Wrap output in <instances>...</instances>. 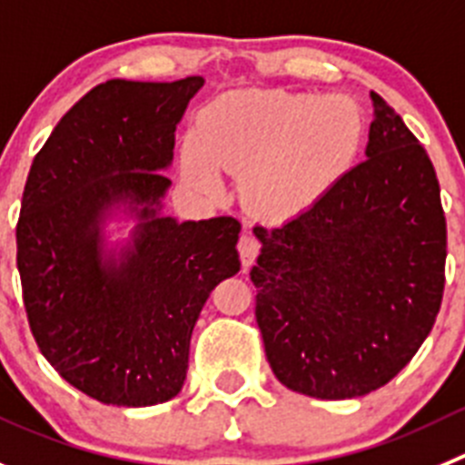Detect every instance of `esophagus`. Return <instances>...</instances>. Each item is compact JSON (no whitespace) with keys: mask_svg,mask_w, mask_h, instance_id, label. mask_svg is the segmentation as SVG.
I'll use <instances>...</instances> for the list:
<instances>
[{"mask_svg":"<svg viewBox=\"0 0 465 465\" xmlns=\"http://www.w3.org/2000/svg\"><path fill=\"white\" fill-rule=\"evenodd\" d=\"M259 247H262V242H259V238L254 233L247 232L238 238V257H241L242 266H252L259 254Z\"/></svg>","mask_w":465,"mask_h":465,"instance_id":"1","label":"esophagus"}]
</instances>
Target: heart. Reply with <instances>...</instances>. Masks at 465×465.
<instances>
[{
	"label": "heart",
	"instance_id": "b5f03b06",
	"mask_svg": "<svg viewBox=\"0 0 465 465\" xmlns=\"http://www.w3.org/2000/svg\"><path fill=\"white\" fill-rule=\"evenodd\" d=\"M367 121L349 95L241 89L194 121L183 173L218 193V169L241 176L242 202L262 218H292L340 183L364 146Z\"/></svg>",
	"mask_w": 465,
	"mask_h": 465
}]
</instances>
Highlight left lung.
<instances>
[{
    "label": "left lung",
    "instance_id": "obj_1",
    "mask_svg": "<svg viewBox=\"0 0 465 465\" xmlns=\"http://www.w3.org/2000/svg\"><path fill=\"white\" fill-rule=\"evenodd\" d=\"M367 160L280 227L257 224V323L293 392L353 399L383 388L431 332L445 292L448 224L436 169L371 91Z\"/></svg>",
    "mask_w": 465,
    "mask_h": 465
}]
</instances>
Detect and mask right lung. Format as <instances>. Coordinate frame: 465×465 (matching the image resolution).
<instances>
[{"instance_id":"obj_1","label":"right lung","mask_w":465,"mask_h":465,"mask_svg":"<svg viewBox=\"0 0 465 465\" xmlns=\"http://www.w3.org/2000/svg\"><path fill=\"white\" fill-rule=\"evenodd\" d=\"M203 77L107 80L56 124L34 158L15 227L29 328L62 379L112 406L176 397L208 296L238 272L236 218H160L173 130ZM142 203L135 250L103 264L97 218Z\"/></svg>"}]
</instances>
